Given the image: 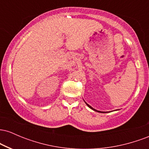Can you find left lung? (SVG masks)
I'll return each instance as SVG.
<instances>
[{"instance_id":"8db88e82","label":"left lung","mask_w":149,"mask_h":149,"mask_svg":"<svg viewBox=\"0 0 149 149\" xmlns=\"http://www.w3.org/2000/svg\"><path fill=\"white\" fill-rule=\"evenodd\" d=\"M84 102H85V101H84ZM85 104H87V106H88V107L89 108H90V109H92V110H93V111H97V112H100V113H104V111H97V110H96V109H94V108H92V107H91V106H90V105H89L88 104H87L86 102H85ZM108 112H109V111H108Z\"/></svg>"}]
</instances>
